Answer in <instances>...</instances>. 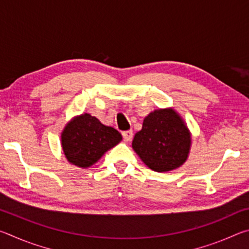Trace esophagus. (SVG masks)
<instances>
[{
    "mask_svg": "<svg viewBox=\"0 0 249 249\" xmlns=\"http://www.w3.org/2000/svg\"><path fill=\"white\" fill-rule=\"evenodd\" d=\"M122 134H123V138H124L125 142H130V141H132V138H133V130L132 129L125 130V132H123Z\"/></svg>",
    "mask_w": 249,
    "mask_h": 249,
    "instance_id": "esophagus-1",
    "label": "esophagus"
}]
</instances>
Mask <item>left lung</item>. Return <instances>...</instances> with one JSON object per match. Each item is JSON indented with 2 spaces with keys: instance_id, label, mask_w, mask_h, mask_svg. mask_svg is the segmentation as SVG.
<instances>
[{
  "instance_id": "8db88e82",
  "label": "left lung",
  "mask_w": 249,
  "mask_h": 249,
  "mask_svg": "<svg viewBox=\"0 0 249 249\" xmlns=\"http://www.w3.org/2000/svg\"><path fill=\"white\" fill-rule=\"evenodd\" d=\"M191 133L184 120L172 107L158 108L147 115L135 134L132 147L151 170L167 172L187 161Z\"/></svg>"
}]
</instances>
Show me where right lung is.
<instances>
[{
    "label": "right lung",
    "instance_id": "obj_1",
    "mask_svg": "<svg viewBox=\"0 0 249 249\" xmlns=\"http://www.w3.org/2000/svg\"><path fill=\"white\" fill-rule=\"evenodd\" d=\"M122 141L115 128L101 123L89 113L74 116L61 132V147L71 165L89 168Z\"/></svg>",
    "mask_w": 249,
    "mask_h": 249
}]
</instances>
